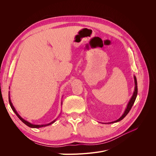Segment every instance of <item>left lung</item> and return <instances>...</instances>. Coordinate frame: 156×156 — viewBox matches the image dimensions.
Segmentation results:
<instances>
[{
  "instance_id": "8db88e82",
  "label": "left lung",
  "mask_w": 156,
  "mask_h": 156,
  "mask_svg": "<svg viewBox=\"0 0 156 156\" xmlns=\"http://www.w3.org/2000/svg\"><path fill=\"white\" fill-rule=\"evenodd\" d=\"M134 81H135V90H134V92H133V94L132 97H131V99H130V100H129V102H128V105H127V106H126V109H125L124 113L122 114V115L119 119H118L117 120L114 121L108 122L109 124L114 123V122H118V121H120L121 120H122V119H123V118L127 115L128 113L129 112L130 109H132V106H133V104H134V102H135V99H136V96H137V93H138L137 81H136V76H134Z\"/></svg>"
}]
</instances>
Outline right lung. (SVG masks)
I'll use <instances>...</instances> for the list:
<instances>
[{"label": "right lung", "instance_id": "1", "mask_svg": "<svg viewBox=\"0 0 156 156\" xmlns=\"http://www.w3.org/2000/svg\"><path fill=\"white\" fill-rule=\"evenodd\" d=\"M9 104H10V105H11V109H12V111L14 112V113L16 114V116H17L19 118V119H20L23 122H24V124H25L26 125H27L28 126L30 127V128H38L44 127V126H48V125H52V123H54V122L56 121V119H55V120H54L53 121L51 122L50 123L45 124V125H34V124H31V122H30L27 121V120L24 119L23 118H21V117L20 116V114L18 113V112L16 111V109L14 108V107L13 105H12V103L11 102V99H10V95H9ZM62 102H61V105H62Z\"/></svg>", "mask_w": 156, "mask_h": 156}]
</instances>
